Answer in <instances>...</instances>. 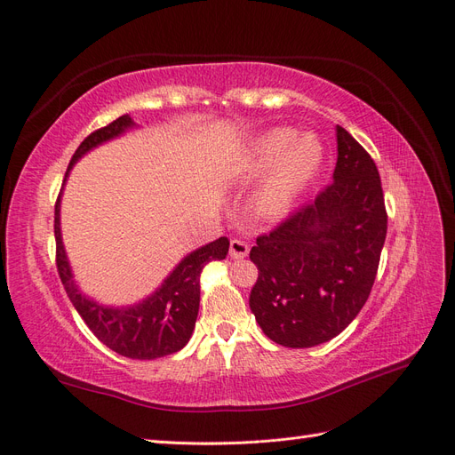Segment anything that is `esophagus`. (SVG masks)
I'll return each mask as SVG.
<instances>
[{
  "label": "esophagus",
  "mask_w": 455,
  "mask_h": 455,
  "mask_svg": "<svg viewBox=\"0 0 455 455\" xmlns=\"http://www.w3.org/2000/svg\"><path fill=\"white\" fill-rule=\"evenodd\" d=\"M229 256L233 259L246 258V256H249V244H246L241 239H231V243H229Z\"/></svg>",
  "instance_id": "34e87169"
}]
</instances>
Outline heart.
Wrapping results in <instances>:
<instances>
[{
	"label": "heart",
	"instance_id": "heart-1",
	"mask_svg": "<svg viewBox=\"0 0 455 455\" xmlns=\"http://www.w3.org/2000/svg\"><path fill=\"white\" fill-rule=\"evenodd\" d=\"M323 159V142L311 132L296 136L291 127H275L258 136L244 163V174L261 176L273 169L256 196L258 214L284 216L299 191L321 171Z\"/></svg>",
	"mask_w": 455,
	"mask_h": 455
}]
</instances>
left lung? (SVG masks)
Segmentation results:
<instances>
[{
  "instance_id": "left-lung-1",
  "label": "left lung",
  "mask_w": 455,
  "mask_h": 455,
  "mask_svg": "<svg viewBox=\"0 0 455 455\" xmlns=\"http://www.w3.org/2000/svg\"><path fill=\"white\" fill-rule=\"evenodd\" d=\"M334 182L251 251L258 281L249 298L259 328L284 347L336 338L370 296L387 235L374 159L336 127Z\"/></svg>"
}]
</instances>
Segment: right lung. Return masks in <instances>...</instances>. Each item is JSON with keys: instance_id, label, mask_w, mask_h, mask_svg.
<instances>
[{"instance_id": "right-lung-1", "label": "right lung", "mask_w": 455, "mask_h": 455, "mask_svg": "<svg viewBox=\"0 0 455 455\" xmlns=\"http://www.w3.org/2000/svg\"><path fill=\"white\" fill-rule=\"evenodd\" d=\"M131 127H134L132 119L129 116H121L109 125L91 132L76 149L70 164H68L64 182L76 161L84 157L89 149L116 139V136ZM60 196L57 204H54L57 269L68 298L81 315V319L91 328V332L104 346L123 356H129V359L151 361L180 351L189 341L197 321L201 271L209 261L224 259L228 256L229 239L220 237L188 254L169 277L163 281L157 291L142 299L140 304L129 307H106L81 294L74 283V275L70 264H68L60 235Z\"/></svg>"}]
</instances>
